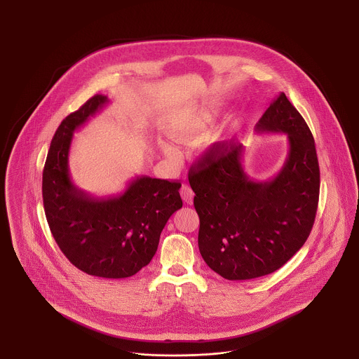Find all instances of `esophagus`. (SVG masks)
Masks as SVG:
<instances>
[{
	"mask_svg": "<svg viewBox=\"0 0 359 359\" xmlns=\"http://www.w3.org/2000/svg\"><path fill=\"white\" fill-rule=\"evenodd\" d=\"M180 195H182V198H183V201L184 202H187V203H191L192 202V199H194V191H192V188L189 187L188 184H183L182 186V189H180Z\"/></svg>",
	"mask_w": 359,
	"mask_h": 359,
	"instance_id": "1",
	"label": "esophagus"
}]
</instances>
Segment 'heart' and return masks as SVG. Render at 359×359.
<instances>
[{
    "label": "heart",
    "instance_id": "b5f03b06",
    "mask_svg": "<svg viewBox=\"0 0 359 359\" xmlns=\"http://www.w3.org/2000/svg\"><path fill=\"white\" fill-rule=\"evenodd\" d=\"M212 121V113L207 109H196L187 116L172 121L167 128V132L173 138H184L192 133H196ZM165 151H170L164 147Z\"/></svg>",
    "mask_w": 359,
    "mask_h": 359
}]
</instances>
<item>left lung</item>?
<instances>
[{"label":"left lung","mask_w":359,"mask_h":359,"mask_svg":"<svg viewBox=\"0 0 359 359\" xmlns=\"http://www.w3.org/2000/svg\"><path fill=\"white\" fill-rule=\"evenodd\" d=\"M256 130L288 136V157L272 179L248 177L241 144H214L188 172L201 219V255L227 280H252L280 269L307 241L318 210L315 141L284 93L266 109Z\"/></svg>","instance_id":"obj_1"}]
</instances>
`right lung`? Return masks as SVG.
I'll list each match as a JSON object with an SVG mask.
<instances>
[{"mask_svg":"<svg viewBox=\"0 0 359 359\" xmlns=\"http://www.w3.org/2000/svg\"><path fill=\"white\" fill-rule=\"evenodd\" d=\"M97 94L59 125L43 171V203L52 236L69 262L103 278H125L147 266L172 214L182 208V184L140 176L117 196L94 198L69 179L74 132L106 103Z\"/></svg>","mask_w":359,"mask_h":359,"instance_id":"obj_1","label":"right lung"}]
</instances>
